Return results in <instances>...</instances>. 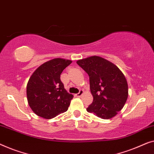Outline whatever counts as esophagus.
I'll return each mask as SVG.
<instances>
[{
	"label": "esophagus",
	"instance_id": "1",
	"mask_svg": "<svg viewBox=\"0 0 154 154\" xmlns=\"http://www.w3.org/2000/svg\"><path fill=\"white\" fill-rule=\"evenodd\" d=\"M83 93H84V91H83V90H80L79 92L78 93V94H76V96H77V97H80L81 96H82V94H83Z\"/></svg>",
	"mask_w": 154,
	"mask_h": 154
}]
</instances>
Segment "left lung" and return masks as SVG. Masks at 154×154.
Returning <instances> with one entry per match:
<instances>
[{
  "mask_svg": "<svg viewBox=\"0 0 154 154\" xmlns=\"http://www.w3.org/2000/svg\"><path fill=\"white\" fill-rule=\"evenodd\" d=\"M77 63L89 76L94 100L87 112L103 119L116 116L128 96V83L123 72L114 63L97 56L78 60Z\"/></svg>",
  "mask_w": 154,
  "mask_h": 154,
  "instance_id": "obj_1",
  "label": "left lung"
}]
</instances>
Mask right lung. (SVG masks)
Here are the masks:
<instances>
[{
	"label": "right lung",
	"instance_id": "obj_1",
	"mask_svg": "<svg viewBox=\"0 0 154 154\" xmlns=\"http://www.w3.org/2000/svg\"><path fill=\"white\" fill-rule=\"evenodd\" d=\"M72 61L54 58L35 70L28 82L26 95L30 107L37 115L54 118L68 109L73 95L68 94L60 81V74Z\"/></svg>",
	"mask_w": 154,
	"mask_h": 154
}]
</instances>
